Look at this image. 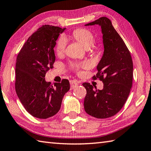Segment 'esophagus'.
<instances>
[{"label": "esophagus", "mask_w": 151, "mask_h": 151, "mask_svg": "<svg viewBox=\"0 0 151 151\" xmlns=\"http://www.w3.org/2000/svg\"><path fill=\"white\" fill-rule=\"evenodd\" d=\"M70 83L71 85V89H73L75 87H76V86L78 85V82L76 80H71Z\"/></svg>", "instance_id": "34e87169"}]
</instances>
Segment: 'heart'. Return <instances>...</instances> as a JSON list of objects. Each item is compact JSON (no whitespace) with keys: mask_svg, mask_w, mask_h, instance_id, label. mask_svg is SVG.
Returning <instances> with one entry per match:
<instances>
[{"mask_svg":"<svg viewBox=\"0 0 151 151\" xmlns=\"http://www.w3.org/2000/svg\"><path fill=\"white\" fill-rule=\"evenodd\" d=\"M72 36L77 41L81 44L85 49H89L93 44L94 35L91 31L86 29H77L73 31ZM67 45V39L64 35H62L58 39L56 42V51L58 55H62L64 52ZM89 66V64L87 62H84L83 64L73 65L76 70H79L81 67H86Z\"/></svg>","mask_w":151,"mask_h":151,"instance_id":"obj_1","label":"heart"}]
</instances>
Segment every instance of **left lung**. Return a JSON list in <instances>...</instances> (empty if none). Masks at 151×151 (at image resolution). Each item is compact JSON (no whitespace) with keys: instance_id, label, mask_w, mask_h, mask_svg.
Segmentation results:
<instances>
[{"instance_id":"left-lung-1","label":"left lung","mask_w":151,"mask_h":151,"mask_svg":"<svg viewBox=\"0 0 151 151\" xmlns=\"http://www.w3.org/2000/svg\"><path fill=\"white\" fill-rule=\"evenodd\" d=\"M101 27L104 53L94 79L104 83L102 90L89 83H83L87 94L84 99L85 111L96 118H107L116 114L126 102L133 81V61L123 39L106 17L85 24Z\"/></svg>"}]
</instances>
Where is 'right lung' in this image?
<instances>
[{"instance_id": "right-lung-1", "label": "right lung", "mask_w": 151, "mask_h": 151, "mask_svg": "<svg viewBox=\"0 0 151 151\" xmlns=\"http://www.w3.org/2000/svg\"><path fill=\"white\" fill-rule=\"evenodd\" d=\"M66 28L45 25L31 35L16 58L15 89L19 101L31 116L47 119L60 109L62 99L70 90V82L45 81L47 71L55 61L54 47Z\"/></svg>"}]
</instances>
